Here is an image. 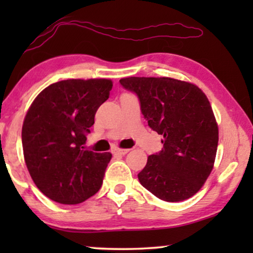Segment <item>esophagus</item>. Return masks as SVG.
I'll list each match as a JSON object with an SVG mask.
<instances>
[{
	"mask_svg": "<svg viewBox=\"0 0 253 253\" xmlns=\"http://www.w3.org/2000/svg\"><path fill=\"white\" fill-rule=\"evenodd\" d=\"M129 148H117V150L114 151V153L120 154V155H126V153H129Z\"/></svg>",
	"mask_w": 253,
	"mask_h": 253,
	"instance_id": "34e87169",
	"label": "esophagus"
}]
</instances>
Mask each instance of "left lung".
I'll use <instances>...</instances> for the list:
<instances>
[{
    "instance_id": "obj_1",
    "label": "left lung",
    "mask_w": 253,
    "mask_h": 253,
    "mask_svg": "<svg viewBox=\"0 0 253 253\" xmlns=\"http://www.w3.org/2000/svg\"><path fill=\"white\" fill-rule=\"evenodd\" d=\"M136 93L162 150L147 158L140 184L165 202H182L202 188L213 169L219 130L209 99L198 86L168 77L122 78Z\"/></svg>"
}]
</instances>
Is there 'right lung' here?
<instances>
[{
	"label": "right lung",
	"instance_id": "1",
	"mask_svg": "<svg viewBox=\"0 0 253 253\" xmlns=\"http://www.w3.org/2000/svg\"><path fill=\"white\" fill-rule=\"evenodd\" d=\"M110 79H68L41 91L22 129L26 167L38 189L54 202L75 205L101 188L112 154L84 148Z\"/></svg>",
	"mask_w": 253,
	"mask_h": 253
}]
</instances>
